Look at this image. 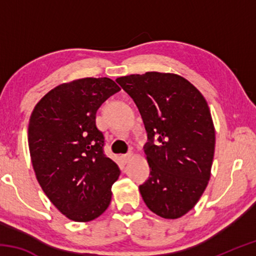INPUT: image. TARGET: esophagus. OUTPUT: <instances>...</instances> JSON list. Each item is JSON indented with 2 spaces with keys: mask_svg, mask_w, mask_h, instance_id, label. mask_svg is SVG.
<instances>
[{
  "mask_svg": "<svg viewBox=\"0 0 256 256\" xmlns=\"http://www.w3.org/2000/svg\"><path fill=\"white\" fill-rule=\"evenodd\" d=\"M133 154L132 152H128V154H122V159L124 160V162H128V160L132 158Z\"/></svg>",
  "mask_w": 256,
  "mask_h": 256,
  "instance_id": "obj_1",
  "label": "esophagus"
}]
</instances>
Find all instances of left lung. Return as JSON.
I'll use <instances>...</instances> for the list:
<instances>
[{
	"label": "left lung",
	"mask_w": 256,
	"mask_h": 256,
	"mask_svg": "<svg viewBox=\"0 0 256 256\" xmlns=\"http://www.w3.org/2000/svg\"><path fill=\"white\" fill-rule=\"evenodd\" d=\"M116 82L136 102L144 120L150 167L138 186L149 209L177 219L193 209L210 180L216 134L202 94L183 76L146 72Z\"/></svg>",
	"instance_id": "left-lung-1"
}]
</instances>
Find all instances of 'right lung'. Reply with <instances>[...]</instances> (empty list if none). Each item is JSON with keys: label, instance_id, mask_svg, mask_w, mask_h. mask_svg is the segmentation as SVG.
Here are the masks:
<instances>
[{"label": "right lung", "instance_id": "obj_1", "mask_svg": "<svg viewBox=\"0 0 256 256\" xmlns=\"http://www.w3.org/2000/svg\"><path fill=\"white\" fill-rule=\"evenodd\" d=\"M120 90L110 78L74 80L47 92L30 116L28 144L38 183L73 222L96 219L110 203L120 172L104 152L96 112Z\"/></svg>", "mask_w": 256, "mask_h": 256}]
</instances>
